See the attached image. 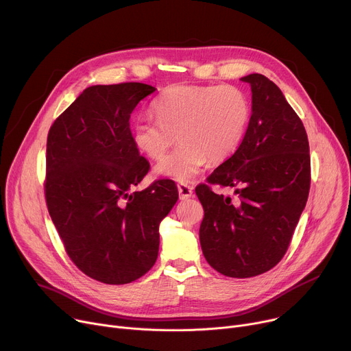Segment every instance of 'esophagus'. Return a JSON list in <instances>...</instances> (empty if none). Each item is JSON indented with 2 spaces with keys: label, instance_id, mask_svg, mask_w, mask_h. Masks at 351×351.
<instances>
[{
  "label": "esophagus",
  "instance_id": "esophagus-1",
  "mask_svg": "<svg viewBox=\"0 0 351 351\" xmlns=\"http://www.w3.org/2000/svg\"><path fill=\"white\" fill-rule=\"evenodd\" d=\"M177 188H178V193H180V199L185 201L192 197V186H189L188 184L181 182L177 185Z\"/></svg>",
  "mask_w": 351,
  "mask_h": 351
}]
</instances>
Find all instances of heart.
Wrapping results in <instances>:
<instances>
[{
    "label": "heart",
    "instance_id": "b5f03b06",
    "mask_svg": "<svg viewBox=\"0 0 351 351\" xmlns=\"http://www.w3.org/2000/svg\"><path fill=\"white\" fill-rule=\"evenodd\" d=\"M156 119L142 115L132 125L136 149L159 160L177 138L178 146L156 166V173L189 182L208 160L223 162L243 143L250 119L248 96L231 85H178L152 104Z\"/></svg>",
    "mask_w": 351,
    "mask_h": 351
}]
</instances>
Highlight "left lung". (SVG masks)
Instances as JSON below:
<instances>
[{"label": "left lung", "mask_w": 351, "mask_h": 351, "mask_svg": "<svg viewBox=\"0 0 351 351\" xmlns=\"http://www.w3.org/2000/svg\"><path fill=\"white\" fill-rule=\"evenodd\" d=\"M251 85L252 114L237 152L195 188L204 206L199 241L208 263L228 278H252L285 256L311 184L309 145L300 117L282 90L261 73ZM210 184L235 188L238 201Z\"/></svg>", "instance_id": "left-lung-1"}]
</instances>
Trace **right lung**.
I'll return each mask as SVG.
<instances>
[{
  "instance_id": "add662e5",
  "label": "right lung",
  "mask_w": 351,
  "mask_h": 351,
  "mask_svg": "<svg viewBox=\"0 0 351 351\" xmlns=\"http://www.w3.org/2000/svg\"><path fill=\"white\" fill-rule=\"evenodd\" d=\"M154 90L139 82L90 86L49 131V213L71 261L106 285L147 274L159 254V224L178 199L171 180L132 192L150 165L134 145L130 119Z\"/></svg>"
}]
</instances>
